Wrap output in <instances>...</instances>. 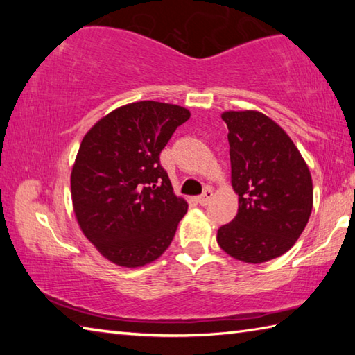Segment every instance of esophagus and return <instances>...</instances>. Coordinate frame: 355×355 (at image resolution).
<instances>
[{"instance_id": "34e87169", "label": "esophagus", "mask_w": 355, "mask_h": 355, "mask_svg": "<svg viewBox=\"0 0 355 355\" xmlns=\"http://www.w3.org/2000/svg\"><path fill=\"white\" fill-rule=\"evenodd\" d=\"M211 199H213V191L211 189H205V192H203L202 196L197 197V202H199L202 207H205V205H208L209 202H211Z\"/></svg>"}]
</instances>
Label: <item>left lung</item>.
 <instances>
[{
	"label": "left lung",
	"instance_id": "obj_1",
	"mask_svg": "<svg viewBox=\"0 0 355 355\" xmlns=\"http://www.w3.org/2000/svg\"><path fill=\"white\" fill-rule=\"evenodd\" d=\"M232 186L238 213L218 230V244L244 263L290 250L313 208L309 166L284 128L258 111H225Z\"/></svg>",
	"mask_w": 355,
	"mask_h": 355
}]
</instances>
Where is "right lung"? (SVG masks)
<instances>
[{"mask_svg": "<svg viewBox=\"0 0 355 355\" xmlns=\"http://www.w3.org/2000/svg\"><path fill=\"white\" fill-rule=\"evenodd\" d=\"M189 117L178 105L136 101L101 117L83 137L70 175L73 211L84 236L117 266L159 258L188 211L159 153Z\"/></svg>", "mask_w": 355, "mask_h": 355, "instance_id": "1", "label": "right lung"}]
</instances>
